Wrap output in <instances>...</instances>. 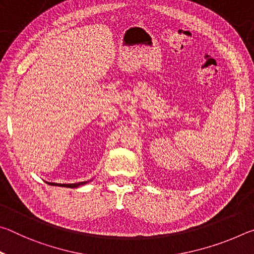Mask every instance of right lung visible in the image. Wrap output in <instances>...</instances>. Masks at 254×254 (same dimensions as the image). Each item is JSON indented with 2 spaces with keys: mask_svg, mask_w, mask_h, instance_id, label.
Segmentation results:
<instances>
[{
  "mask_svg": "<svg viewBox=\"0 0 254 254\" xmlns=\"http://www.w3.org/2000/svg\"><path fill=\"white\" fill-rule=\"evenodd\" d=\"M51 185V186H62V187H68V188H77L78 186H81V185L87 184V182H80V183H76V184H56V183H47Z\"/></svg>",
  "mask_w": 254,
  "mask_h": 254,
  "instance_id": "1",
  "label": "right lung"
}]
</instances>
